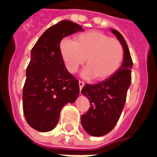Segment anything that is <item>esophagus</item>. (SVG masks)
<instances>
[{
	"mask_svg": "<svg viewBox=\"0 0 157 157\" xmlns=\"http://www.w3.org/2000/svg\"><path fill=\"white\" fill-rule=\"evenodd\" d=\"M85 86V83L83 82H79V87H80V90H82V88H83V86Z\"/></svg>",
	"mask_w": 157,
	"mask_h": 157,
	"instance_id": "1",
	"label": "esophagus"
}]
</instances>
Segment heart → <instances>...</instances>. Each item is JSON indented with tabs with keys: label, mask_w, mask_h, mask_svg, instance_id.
<instances>
[{
	"label": "heart",
	"mask_w": 157,
	"mask_h": 157,
	"mask_svg": "<svg viewBox=\"0 0 157 157\" xmlns=\"http://www.w3.org/2000/svg\"><path fill=\"white\" fill-rule=\"evenodd\" d=\"M60 52L70 73L76 72L86 59L87 67L83 71L82 77L86 80L95 77L98 82L111 78L124 59V48L120 40L100 31L77 35L74 41L64 39L60 44Z\"/></svg>",
	"instance_id": "1"
}]
</instances>
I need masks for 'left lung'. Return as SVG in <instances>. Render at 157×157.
Returning <instances> with one entry per match:
<instances>
[{
    "label": "left lung",
    "mask_w": 157,
    "mask_h": 157,
    "mask_svg": "<svg viewBox=\"0 0 157 157\" xmlns=\"http://www.w3.org/2000/svg\"><path fill=\"white\" fill-rule=\"evenodd\" d=\"M111 32L122 44L124 59L121 67L111 78L97 84H86L82 93L90 101V107L82 116V125L88 134L101 136L114 128L122 112L132 82V56L126 40L119 31Z\"/></svg>",
    "instance_id": "obj_1"
}]
</instances>
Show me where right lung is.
I'll use <instances>...</instances> for the list:
<instances>
[{"label": "right lung", "instance_id": "obj_1", "mask_svg": "<svg viewBox=\"0 0 157 157\" xmlns=\"http://www.w3.org/2000/svg\"><path fill=\"white\" fill-rule=\"evenodd\" d=\"M81 31L78 24L61 21L47 29L31 49L23 87V112L27 123L38 132L55 128L61 108L78 97L79 82L65 67L60 43Z\"/></svg>", "mask_w": 157, "mask_h": 157}]
</instances>
